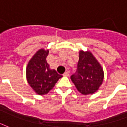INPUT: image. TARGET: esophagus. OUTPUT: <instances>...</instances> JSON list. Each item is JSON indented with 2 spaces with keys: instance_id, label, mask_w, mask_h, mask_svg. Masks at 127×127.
<instances>
[{
  "instance_id": "34e87169",
  "label": "esophagus",
  "mask_w": 127,
  "mask_h": 127,
  "mask_svg": "<svg viewBox=\"0 0 127 127\" xmlns=\"http://www.w3.org/2000/svg\"><path fill=\"white\" fill-rule=\"evenodd\" d=\"M63 75H64V76H69V72H68V71L65 72H64V74Z\"/></svg>"
}]
</instances>
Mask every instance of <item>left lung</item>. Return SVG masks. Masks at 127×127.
I'll use <instances>...</instances> for the list:
<instances>
[{
    "label": "left lung",
    "instance_id": "8db88e82",
    "mask_svg": "<svg viewBox=\"0 0 127 127\" xmlns=\"http://www.w3.org/2000/svg\"><path fill=\"white\" fill-rule=\"evenodd\" d=\"M78 91L83 95L93 94L103 80V70L91 52L79 53L77 70L70 76Z\"/></svg>",
    "mask_w": 127,
    "mask_h": 127
}]
</instances>
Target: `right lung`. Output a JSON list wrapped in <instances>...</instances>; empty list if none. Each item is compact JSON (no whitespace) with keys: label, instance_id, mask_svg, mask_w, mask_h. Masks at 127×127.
I'll use <instances>...</instances> for the list:
<instances>
[{"label":"right lung","instance_id":"obj_1","mask_svg":"<svg viewBox=\"0 0 127 127\" xmlns=\"http://www.w3.org/2000/svg\"><path fill=\"white\" fill-rule=\"evenodd\" d=\"M49 51L40 49L30 60L26 68L28 82L34 91L45 95L52 89L59 78L62 77L56 70H51L47 62Z\"/></svg>","mask_w":127,"mask_h":127}]
</instances>
